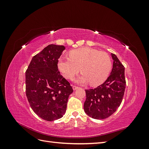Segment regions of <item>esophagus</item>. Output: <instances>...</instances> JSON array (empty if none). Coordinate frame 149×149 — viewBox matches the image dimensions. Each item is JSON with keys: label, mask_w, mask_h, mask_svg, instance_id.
I'll return each mask as SVG.
<instances>
[{"label": "esophagus", "mask_w": 149, "mask_h": 149, "mask_svg": "<svg viewBox=\"0 0 149 149\" xmlns=\"http://www.w3.org/2000/svg\"><path fill=\"white\" fill-rule=\"evenodd\" d=\"M79 88V87H78V86H74V85H73V90H76L77 89H78Z\"/></svg>", "instance_id": "34e87169"}]
</instances>
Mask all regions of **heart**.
I'll return each instance as SVG.
<instances>
[{
	"label": "heart",
	"instance_id": "1",
	"mask_svg": "<svg viewBox=\"0 0 149 149\" xmlns=\"http://www.w3.org/2000/svg\"><path fill=\"white\" fill-rule=\"evenodd\" d=\"M69 56L60 58L58 62V69L68 79H72L81 70L83 74L76 81L96 86L104 82L109 74L112 61L106 52L82 48L71 50Z\"/></svg>",
	"mask_w": 149,
	"mask_h": 149
}]
</instances>
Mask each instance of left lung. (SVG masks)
I'll return each mask as SVG.
<instances>
[{
  "label": "left lung",
  "instance_id": "8db88e82",
  "mask_svg": "<svg viewBox=\"0 0 149 149\" xmlns=\"http://www.w3.org/2000/svg\"><path fill=\"white\" fill-rule=\"evenodd\" d=\"M113 67L106 81L94 89H86V114L95 119L107 118L118 109L125 89V68L117 56L111 53Z\"/></svg>",
  "mask_w": 149,
  "mask_h": 149
}]
</instances>
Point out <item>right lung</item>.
Masks as SVG:
<instances>
[{"label":"right lung","mask_w":149,"mask_h":149,"mask_svg":"<svg viewBox=\"0 0 149 149\" xmlns=\"http://www.w3.org/2000/svg\"><path fill=\"white\" fill-rule=\"evenodd\" d=\"M65 49L51 44L31 59L25 72L26 95L30 107L40 118L53 121L65 114L70 83L60 74L58 62Z\"/></svg>","instance_id":"1"}]
</instances>
